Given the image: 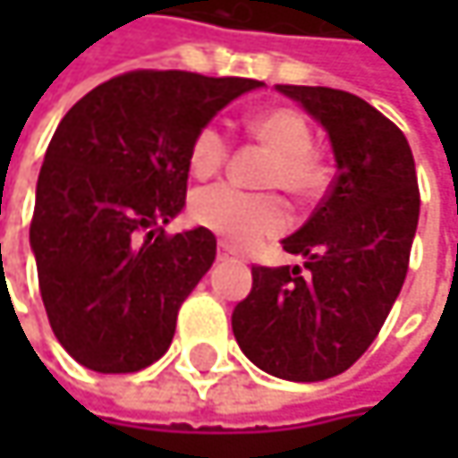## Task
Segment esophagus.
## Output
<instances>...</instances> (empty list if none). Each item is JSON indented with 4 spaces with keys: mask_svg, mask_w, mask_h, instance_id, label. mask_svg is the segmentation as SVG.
Instances as JSON below:
<instances>
[{
    "mask_svg": "<svg viewBox=\"0 0 458 458\" xmlns=\"http://www.w3.org/2000/svg\"><path fill=\"white\" fill-rule=\"evenodd\" d=\"M217 259H235V251L230 249L225 241H220V243H217Z\"/></svg>",
    "mask_w": 458,
    "mask_h": 458,
    "instance_id": "esophagus-1",
    "label": "esophagus"
}]
</instances>
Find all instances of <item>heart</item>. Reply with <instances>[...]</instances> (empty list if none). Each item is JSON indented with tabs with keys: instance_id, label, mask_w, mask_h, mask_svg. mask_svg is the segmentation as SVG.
Instances as JSON below:
<instances>
[{
	"instance_id": "b5f03b06",
	"label": "heart",
	"mask_w": 458,
	"mask_h": 458,
	"mask_svg": "<svg viewBox=\"0 0 458 458\" xmlns=\"http://www.w3.org/2000/svg\"><path fill=\"white\" fill-rule=\"evenodd\" d=\"M249 132L276 150L265 182L284 188L297 199H316L326 188L328 172L313 153V127L297 108H270L249 119ZM233 140L217 122L204 124L188 148V164L196 177L217 174L230 158ZM191 217L201 228L246 249L289 225V209L276 193H251L230 182L201 188L191 199Z\"/></svg>"
}]
</instances>
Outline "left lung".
Segmentation results:
<instances>
[{
	"label": "left lung",
	"mask_w": 458,
	"mask_h": 458,
	"mask_svg": "<svg viewBox=\"0 0 458 458\" xmlns=\"http://www.w3.org/2000/svg\"><path fill=\"white\" fill-rule=\"evenodd\" d=\"M326 127L336 174L310 220L284 238L300 265L251 267L233 334L262 371L323 382L347 371L377 339L409 273L419 182L406 135L363 98L278 84Z\"/></svg>",
	"instance_id": "8db88e82"
}]
</instances>
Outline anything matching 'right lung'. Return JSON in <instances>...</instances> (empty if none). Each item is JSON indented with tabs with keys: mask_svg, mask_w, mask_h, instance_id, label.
<instances>
[{
	"mask_svg": "<svg viewBox=\"0 0 458 458\" xmlns=\"http://www.w3.org/2000/svg\"><path fill=\"white\" fill-rule=\"evenodd\" d=\"M257 79L140 68L87 92L57 124L31 217L47 318L81 366L132 374L158 360L217 241L169 235L185 204L188 148Z\"/></svg>",
	"mask_w": 458,
	"mask_h": 458,
	"instance_id": "obj_1",
	"label": "right lung"
}]
</instances>
